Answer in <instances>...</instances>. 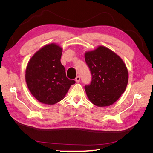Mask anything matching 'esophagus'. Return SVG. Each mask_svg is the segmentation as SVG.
I'll return each mask as SVG.
<instances>
[{"mask_svg": "<svg viewBox=\"0 0 153 153\" xmlns=\"http://www.w3.org/2000/svg\"><path fill=\"white\" fill-rule=\"evenodd\" d=\"M80 77L79 76H77L76 77V78H75V81H76L77 83H78V82H80Z\"/></svg>", "mask_w": 153, "mask_h": 153, "instance_id": "34e87169", "label": "esophagus"}]
</instances>
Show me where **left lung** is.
Wrapping results in <instances>:
<instances>
[{
  "mask_svg": "<svg viewBox=\"0 0 153 153\" xmlns=\"http://www.w3.org/2000/svg\"><path fill=\"white\" fill-rule=\"evenodd\" d=\"M92 80L85 86L88 98L97 106L114 103L126 90L128 71L121 58L108 48L100 46L85 53Z\"/></svg>",
  "mask_w": 153,
  "mask_h": 153,
  "instance_id": "obj_1",
  "label": "left lung"
}]
</instances>
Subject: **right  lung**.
Listing matches in <instances>:
<instances>
[{
  "instance_id": "obj_1",
  "label": "right lung",
  "mask_w": 153,
  "mask_h": 153,
  "mask_svg": "<svg viewBox=\"0 0 153 153\" xmlns=\"http://www.w3.org/2000/svg\"><path fill=\"white\" fill-rule=\"evenodd\" d=\"M62 48L55 43L44 46L32 57L25 71L31 94L39 102L52 105L61 101L75 81L66 77L61 62Z\"/></svg>"
}]
</instances>
